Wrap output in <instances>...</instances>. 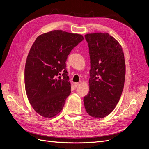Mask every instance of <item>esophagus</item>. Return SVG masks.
I'll return each mask as SVG.
<instances>
[{"instance_id":"34e87169","label":"esophagus","mask_w":149,"mask_h":149,"mask_svg":"<svg viewBox=\"0 0 149 149\" xmlns=\"http://www.w3.org/2000/svg\"><path fill=\"white\" fill-rule=\"evenodd\" d=\"M74 87L75 88H77L78 86H79V83H75L74 84Z\"/></svg>"}]
</instances>
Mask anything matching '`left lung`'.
Wrapping results in <instances>:
<instances>
[{"label": "left lung", "instance_id": "obj_1", "mask_svg": "<svg viewBox=\"0 0 149 149\" xmlns=\"http://www.w3.org/2000/svg\"><path fill=\"white\" fill-rule=\"evenodd\" d=\"M91 63L89 91L83 99L86 111L97 119L114 110L124 86L125 65L120 45L107 33L84 35Z\"/></svg>", "mask_w": 149, "mask_h": 149}]
</instances>
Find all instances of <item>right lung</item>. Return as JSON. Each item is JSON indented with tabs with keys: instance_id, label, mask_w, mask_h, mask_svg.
I'll list each match as a JSON object with an SVG mask.
<instances>
[{
	"instance_id": "right-lung-1",
	"label": "right lung",
	"mask_w": 149,
	"mask_h": 149,
	"mask_svg": "<svg viewBox=\"0 0 149 149\" xmlns=\"http://www.w3.org/2000/svg\"><path fill=\"white\" fill-rule=\"evenodd\" d=\"M82 35L62 30L40 35L31 46L25 68V86L30 104L50 118L63 109L71 93L66 61Z\"/></svg>"
}]
</instances>
